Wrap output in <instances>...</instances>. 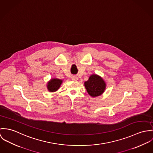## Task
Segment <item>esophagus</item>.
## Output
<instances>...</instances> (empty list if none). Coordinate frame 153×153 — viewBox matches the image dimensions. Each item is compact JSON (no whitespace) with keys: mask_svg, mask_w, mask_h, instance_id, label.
<instances>
[{"mask_svg":"<svg viewBox=\"0 0 153 153\" xmlns=\"http://www.w3.org/2000/svg\"><path fill=\"white\" fill-rule=\"evenodd\" d=\"M71 79L73 80H74V81H76V80H77V77H76V76H73L72 77H71Z\"/></svg>","mask_w":153,"mask_h":153,"instance_id":"34e87169","label":"esophagus"}]
</instances>
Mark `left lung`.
<instances>
[{
  "instance_id": "1",
  "label": "left lung",
  "mask_w": 153,
  "mask_h": 153,
  "mask_svg": "<svg viewBox=\"0 0 153 153\" xmlns=\"http://www.w3.org/2000/svg\"><path fill=\"white\" fill-rule=\"evenodd\" d=\"M85 85L87 93L92 97L100 96L105 88L104 81L96 74L90 76L88 80L85 82Z\"/></svg>"
}]
</instances>
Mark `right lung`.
Returning a JSON list of instances; mask_svg holds the SVG:
<instances>
[{"mask_svg": "<svg viewBox=\"0 0 153 153\" xmlns=\"http://www.w3.org/2000/svg\"><path fill=\"white\" fill-rule=\"evenodd\" d=\"M62 83V80L58 79H53L48 83V88L49 91L54 92L59 89Z\"/></svg>", "mask_w": 153, "mask_h": 153, "instance_id": "right-lung-1", "label": "right lung"}]
</instances>
